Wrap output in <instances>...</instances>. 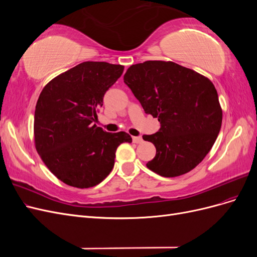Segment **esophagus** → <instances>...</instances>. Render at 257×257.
<instances>
[{
  "instance_id": "34e87169",
  "label": "esophagus",
  "mask_w": 257,
  "mask_h": 257,
  "mask_svg": "<svg viewBox=\"0 0 257 257\" xmlns=\"http://www.w3.org/2000/svg\"><path fill=\"white\" fill-rule=\"evenodd\" d=\"M133 142L135 144H142L143 143V138L141 136H134L133 137Z\"/></svg>"
}]
</instances>
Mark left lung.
I'll return each instance as SVG.
<instances>
[{
  "label": "left lung",
  "mask_w": 257,
  "mask_h": 257,
  "mask_svg": "<svg viewBox=\"0 0 257 257\" xmlns=\"http://www.w3.org/2000/svg\"><path fill=\"white\" fill-rule=\"evenodd\" d=\"M123 80L145 112L161 123L157 133L143 136L157 149L147 167L163 177L181 176L195 168L222 125L213 83L193 69L164 61L132 65Z\"/></svg>",
  "instance_id": "obj_1"
}]
</instances>
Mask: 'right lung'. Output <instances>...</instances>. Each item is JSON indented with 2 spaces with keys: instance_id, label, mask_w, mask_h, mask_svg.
<instances>
[{
  "instance_id": "add662e5",
  "label": "right lung",
  "mask_w": 257,
  "mask_h": 257,
  "mask_svg": "<svg viewBox=\"0 0 257 257\" xmlns=\"http://www.w3.org/2000/svg\"><path fill=\"white\" fill-rule=\"evenodd\" d=\"M124 66L83 62L52 79L35 107V147L45 165L64 183L87 189L102 182L114 165L115 151L132 143L125 132L97 127L96 111Z\"/></svg>"
}]
</instances>
